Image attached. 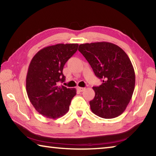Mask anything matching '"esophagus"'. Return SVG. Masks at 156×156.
<instances>
[{
  "label": "esophagus",
  "instance_id": "obj_1",
  "mask_svg": "<svg viewBox=\"0 0 156 156\" xmlns=\"http://www.w3.org/2000/svg\"><path fill=\"white\" fill-rule=\"evenodd\" d=\"M77 89L78 90L80 91V92H82V91H83L84 89H85V88H83V87H78L77 88Z\"/></svg>",
  "mask_w": 156,
  "mask_h": 156
}]
</instances>
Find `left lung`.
<instances>
[{"mask_svg":"<svg viewBox=\"0 0 156 156\" xmlns=\"http://www.w3.org/2000/svg\"><path fill=\"white\" fill-rule=\"evenodd\" d=\"M80 51L102 83L93 87L94 98L89 102L94 114L110 119L125 112L135 87V72L127 54L107 42L79 45Z\"/></svg>","mask_w":156,"mask_h":156,"instance_id":"8db88e82","label":"left lung"}]
</instances>
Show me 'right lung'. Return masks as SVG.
Returning a JSON list of instances; mask_svg holds the SVG:
<instances>
[{"instance_id":"add662e5","label":"right lung","mask_w":156,"mask_h":156,"mask_svg":"<svg viewBox=\"0 0 156 156\" xmlns=\"http://www.w3.org/2000/svg\"><path fill=\"white\" fill-rule=\"evenodd\" d=\"M78 44H57L41 49L33 57L26 78V90L34 107L48 118H60L67 113L76 89L58 86L65 76V63L78 50Z\"/></svg>"}]
</instances>
